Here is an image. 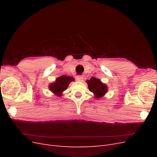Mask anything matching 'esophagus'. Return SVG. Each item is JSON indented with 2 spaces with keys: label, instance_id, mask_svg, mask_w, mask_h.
<instances>
[{
  "label": "esophagus",
  "instance_id": "obj_1",
  "mask_svg": "<svg viewBox=\"0 0 157 157\" xmlns=\"http://www.w3.org/2000/svg\"><path fill=\"white\" fill-rule=\"evenodd\" d=\"M83 77L82 76H80V75H78L77 77V80H78V81H80V82H82L83 80Z\"/></svg>",
  "mask_w": 157,
  "mask_h": 157
}]
</instances>
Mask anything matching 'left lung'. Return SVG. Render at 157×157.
<instances>
[{
	"label": "left lung",
	"mask_w": 157,
	"mask_h": 157,
	"mask_svg": "<svg viewBox=\"0 0 157 157\" xmlns=\"http://www.w3.org/2000/svg\"><path fill=\"white\" fill-rule=\"evenodd\" d=\"M86 82L88 89L90 92L94 93L96 98H101L104 96L108 90L107 85L103 84L100 80L95 77H92L90 80H87Z\"/></svg>",
	"instance_id": "1"
}]
</instances>
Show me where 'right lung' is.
Listing matches in <instances>:
<instances>
[{
	"instance_id": "obj_1",
	"label": "right lung",
	"mask_w": 157,
	"mask_h": 157,
	"mask_svg": "<svg viewBox=\"0 0 157 157\" xmlns=\"http://www.w3.org/2000/svg\"><path fill=\"white\" fill-rule=\"evenodd\" d=\"M75 79L72 77L63 75L56 78V81L49 85V89L52 92L58 96H61V94L68 88L71 82L74 81Z\"/></svg>"
}]
</instances>
